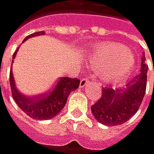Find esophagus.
<instances>
[{"label": "esophagus", "mask_w": 154, "mask_h": 154, "mask_svg": "<svg viewBox=\"0 0 154 154\" xmlns=\"http://www.w3.org/2000/svg\"><path fill=\"white\" fill-rule=\"evenodd\" d=\"M89 83V80L88 79H82L80 81V88H84L85 86H87Z\"/></svg>", "instance_id": "obj_1"}]
</instances>
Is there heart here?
<instances>
[{
    "label": "heart",
    "instance_id": "heart-1",
    "mask_svg": "<svg viewBox=\"0 0 154 154\" xmlns=\"http://www.w3.org/2000/svg\"><path fill=\"white\" fill-rule=\"evenodd\" d=\"M88 66L100 70L103 82L111 83L126 76L132 70L134 60L125 46L110 41L98 43L86 54Z\"/></svg>",
    "mask_w": 154,
    "mask_h": 154
}]
</instances>
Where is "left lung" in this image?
Wrapping results in <instances>:
<instances>
[{
	"label": "left lung",
	"mask_w": 154,
	"mask_h": 154,
	"mask_svg": "<svg viewBox=\"0 0 154 154\" xmlns=\"http://www.w3.org/2000/svg\"><path fill=\"white\" fill-rule=\"evenodd\" d=\"M148 66L143 53L140 73L124 87L102 89L101 98L91 106L92 114L99 123L107 125H120L127 122L138 111L146 90Z\"/></svg>",
	"instance_id": "obj_1"
}]
</instances>
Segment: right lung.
Instances as JSON below:
<instances>
[{
  "mask_svg": "<svg viewBox=\"0 0 154 154\" xmlns=\"http://www.w3.org/2000/svg\"><path fill=\"white\" fill-rule=\"evenodd\" d=\"M40 35H45V32L38 31L32 33L27 36L23 42L29 38ZM18 49L13 54L12 62ZM79 83L80 80L78 79H69L67 76H63V78H59L55 88L46 96L41 95L38 97H27L17 88L12 69H11L10 72V84L13 99L26 115L36 120H48L58 115L64 108L69 94L79 88Z\"/></svg>",
  "mask_w": 154,
  "mask_h": 154,
  "instance_id": "add662e5",
  "label": "right lung"
}]
</instances>
